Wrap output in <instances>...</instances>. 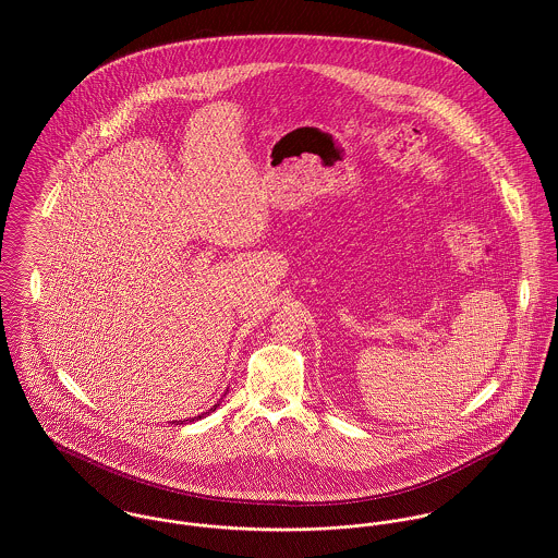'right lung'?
<instances>
[{
  "label": "right lung",
  "instance_id": "add662e5",
  "mask_svg": "<svg viewBox=\"0 0 558 558\" xmlns=\"http://www.w3.org/2000/svg\"><path fill=\"white\" fill-rule=\"evenodd\" d=\"M217 405H219V403H215L208 412H215V410H217ZM208 412H206V414H208ZM202 416H204V414H199V416H195V418H202ZM195 418H193V421H195ZM186 421H191V418H186ZM180 423H182V421H175V425H180Z\"/></svg>",
  "mask_w": 558,
  "mask_h": 558
}]
</instances>
